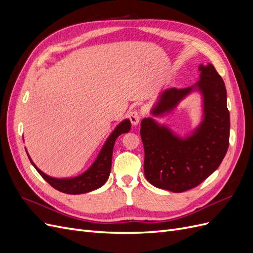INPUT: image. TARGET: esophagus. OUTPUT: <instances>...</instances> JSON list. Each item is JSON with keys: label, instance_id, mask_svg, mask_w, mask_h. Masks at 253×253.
Returning <instances> with one entry per match:
<instances>
[{"label": "esophagus", "instance_id": "obj_1", "mask_svg": "<svg viewBox=\"0 0 253 253\" xmlns=\"http://www.w3.org/2000/svg\"><path fill=\"white\" fill-rule=\"evenodd\" d=\"M129 120H131V124L133 125V126H137L139 124V121H140V114H139V112H137V111H133V112H131L129 113Z\"/></svg>", "mask_w": 253, "mask_h": 253}]
</instances>
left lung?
Returning a JSON list of instances; mask_svg holds the SVG:
<instances>
[{
	"instance_id": "left-lung-1",
	"label": "left lung",
	"mask_w": 253,
	"mask_h": 253,
	"mask_svg": "<svg viewBox=\"0 0 253 253\" xmlns=\"http://www.w3.org/2000/svg\"><path fill=\"white\" fill-rule=\"evenodd\" d=\"M194 85L163 90L150 110L155 117L170 116L190 95L200 94L202 116L198 125L183 136L155 118L141 121L144 175L153 186L180 193L200 185L215 171L229 147L230 115L227 90L214 66H198Z\"/></svg>"
}]
</instances>
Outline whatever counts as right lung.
Masks as SVG:
<instances>
[{
	"instance_id": "1",
	"label": "right lung",
	"mask_w": 253,
	"mask_h": 253,
	"mask_svg": "<svg viewBox=\"0 0 253 253\" xmlns=\"http://www.w3.org/2000/svg\"><path fill=\"white\" fill-rule=\"evenodd\" d=\"M129 129H131V121L127 118L122 120L120 124L113 129L108 138H106L100 152H99V154L94 160V163L89 166L87 170L77 176H74V177L57 178L45 174L35 165L27 151L26 153L30 163H32V165L36 168V170L39 172L42 177L56 190L66 194L87 193L90 192V191H94L98 188L102 187L106 182V180H108L112 168V156L115 141L118 138V136H120L121 134L127 133Z\"/></svg>"
}]
</instances>
